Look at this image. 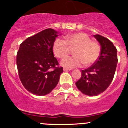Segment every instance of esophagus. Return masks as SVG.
I'll return each mask as SVG.
<instances>
[{
	"label": "esophagus",
	"mask_w": 128,
	"mask_h": 128,
	"mask_svg": "<svg viewBox=\"0 0 128 128\" xmlns=\"http://www.w3.org/2000/svg\"><path fill=\"white\" fill-rule=\"evenodd\" d=\"M70 68H66V67H64L63 68V70L64 71H68V70H70Z\"/></svg>",
	"instance_id": "34e87169"
}]
</instances>
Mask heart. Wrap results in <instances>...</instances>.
I'll use <instances>...</instances> for the list:
<instances>
[{
	"mask_svg": "<svg viewBox=\"0 0 128 128\" xmlns=\"http://www.w3.org/2000/svg\"><path fill=\"white\" fill-rule=\"evenodd\" d=\"M71 49H74V56L64 59L62 65L73 68L76 66H90L95 63L100 54V46L92 41L85 33L78 32L65 36V40L56 39L54 42L53 52L56 57L64 59L69 55Z\"/></svg>",
	"mask_w": 128,
	"mask_h": 128,
	"instance_id": "b5f03b06",
	"label": "heart"
}]
</instances>
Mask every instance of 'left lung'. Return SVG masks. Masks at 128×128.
Wrapping results in <instances>:
<instances>
[{
    "mask_svg": "<svg viewBox=\"0 0 128 128\" xmlns=\"http://www.w3.org/2000/svg\"><path fill=\"white\" fill-rule=\"evenodd\" d=\"M94 37L101 46L100 56L93 65L82 70V77L76 82L78 89L89 96L98 95L108 89L114 78L118 62L117 50L113 42L100 35Z\"/></svg>",
    "mask_w": 128,
    "mask_h": 128,
    "instance_id": "left-lung-1",
    "label": "left lung"
}]
</instances>
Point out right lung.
I'll return each instance as SVG.
<instances>
[{"mask_svg":"<svg viewBox=\"0 0 128 128\" xmlns=\"http://www.w3.org/2000/svg\"><path fill=\"white\" fill-rule=\"evenodd\" d=\"M57 36L58 32L48 28L29 37L20 44L17 54L18 76L25 89L34 94L50 93L63 72L53 54Z\"/></svg>","mask_w":128,"mask_h":128,"instance_id":"1","label":"right lung"}]
</instances>
